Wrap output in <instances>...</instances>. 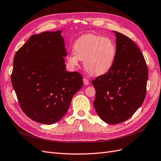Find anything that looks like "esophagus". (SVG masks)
<instances>
[{
  "label": "esophagus",
  "instance_id": "1",
  "mask_svg": "<svg viewBox=\"0 0 161 161\" xmlns=\"http://www.w3.org/2000/svg\"><path fill=\"white\" fill-rule=\"evenodd\" d=\"M83 81H84V85L87 86V85L89 84L90 81H89V80H88L87 78H86V77H84V78L83 79Z\"/></svg>",
  "mask_w": 161,
  "mask_h": 161
}]
</instances>
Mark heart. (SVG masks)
Segmentation results:
<instances>
[{"instance_id": "b5f03b06", "label": "heart", "mask_w": 161, "mask_h": 161, "mask_svg": "<svg viewBox=\"0 0 161 161\" xmlns=\"http://www.w3.org/2000/svg\"><path fill=\"white\" fill-rule=\"evenodd\" d=\"M116 46L110 39L87 34L75 41L74 51L67 56V61L72 68H75L82 60L88 73L101 75L112 69L116 59Z\"/></svg>"}]
</instances>
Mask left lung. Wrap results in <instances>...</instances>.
Listing matches in <instances>:
<instances>
[{
  "mask_svg": "<svg viewBox=\"0 0 161 161\" xmlns=\"http://www.w3.org/2000/svg\"><path fill=\"white\" fill-rule=\"evenodd\" d=\"M116 35V57L112 69L97 77L95 110L103 121L116 124L127 120L144 100L148 67L142 52L134 41L122 33Z\"/></svg>",
  "mask_w": 161,
  "mask_h": 161,
  "instance_id": "obj_1",
  "label": "left lung"
}]
</instances>
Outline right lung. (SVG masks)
I'll use <instances>...</instances> for the list:
<instances>
[{
    "mask_svg": "<svg viewBox=\"0 0 161 161\" xmlns=\"http://www.w3.org/2000/svg\"><path fill=\"white\" fill-rule=\"evenodd\" d=\"M61 31L33 35L14 55L11 82L23 112L44 124L60 120L83 86L77 71L65 70Z\"/></svg>",
    "mask_w": 161,
    "mask_h": 161,
    "instance_id": "add662e5",
    "label": "right lung"
}]
</instances>
